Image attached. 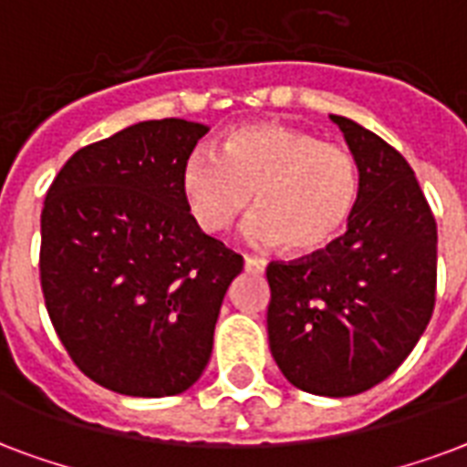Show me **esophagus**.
Segmentation results:
<instances>
[{
    "mask_svg": "<svg viewBox=\"0 0 467 467\" xmlns=\"http://www.w3.org/2000/svg\"><path fill=\"white\" fill-rule=\"evenodd\" d=\"M245 270H248V273H263V270H265V260L263 258H258V255H245Z\"/></svg>",
    "mask_w": 467,
    "mask_h": 467,
    "instance_id": "obj_1",
    "label": "esophagus"
}]
</instances>
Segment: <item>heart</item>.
<instances>
[{"instance_id":"obj_1","label":"heart","mask_w":467,"mask_h":467,"mask_svg":"<svg viewBox=\"0 0 467 467\" xmlns=\"http://www.w3.org/2000/svg\"><path fill=\"white\" fill-rule=\"evenodd\" d=\"M184 204L204 234L216 236L253 204L245 234L253 244H287L314 255L343 236L360 197V168L341 143L319 140L305 129L277 121L241 126L219 155L197 148L180 172Z\"/></svg>"}]
</instances>
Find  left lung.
Here are the masks:
<instances>
[{
    "label": "left lung",
    "mask_w": 467,
    "mask_h": 467,
    "mask_svg": "<svg viewBox=\"0 0 467 467\" xmlns=\"http://www.w3.org/2000/svg\"><path fill=\"white\" fill-rule=\"evenodd\" d=\"M360 168L348 231L331 248L267 265V341L295 388L350 397L404 363L436 305V219L414 170L356 121L331 114Z\"/></svg>",
    "instance_id": "left-lung-1"
}]
</instances>
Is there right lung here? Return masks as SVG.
<instances>
[{"instance_id": "right-lung-1", "label": "right lung", "mask_w": 467, "mask_h": 467, "mask_svg": "<svg viewBox=\"0 0 467 467\" xmlns=\"http://www.w3.org/2000/svg\"><path fill=\"white\" fill-rule=\"evenodd\" d=\"M207 126L140 121L79 148L41 212V290L57 338L89 380L131 397L200 380L244 258L207 236L180 172Z\"/></svg>"}]
</instances>
